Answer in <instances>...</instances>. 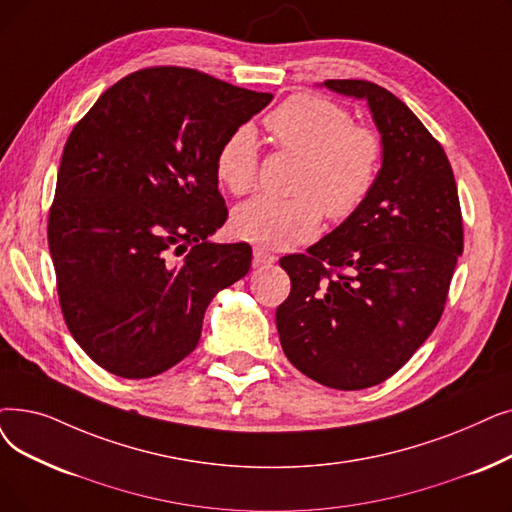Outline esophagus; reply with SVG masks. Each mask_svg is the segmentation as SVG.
Wrapping results in <instances>:
<instances>
[{"mask_svg": "<svg viewBox=\"0 0 512 512\" xmlns=\"http://www.w3.org/2000/svg\"><path fill=\"white\" fill-rule=\"evenodd\" d=\"M253 261H255V265L274 263V261H276V255L270 253V251H265L263 247H255V249H253Z\"/></svg>", "mask_w": 512, "mask_h": 512, "instance_id": "34e87169", "label": "esophagus"}]
</instances>
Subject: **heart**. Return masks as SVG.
I'll use <instances>...</instances> for the list:
<instances>
[{
	"label": "heart",
	"mask_w": 512,
	"mask_h": 512,
	"mask_svg": "<svg viewBox=\"0 0 512 512\" xmlns=\"http://www.w3.org/2000/svg\"><path fill=\"white\" fill-rule=\"evenodd\" d=\"M280 148L303 157L293 198L257 196L234 211L238 238L265 249H291L314 236L322 211L335 221L358 213L368 201L383 163L379 133L353 125L349 110L320 96H293L265 119ZM259 144L249 125H240L215 154V175L234 194L257 184Z\"/></svg>",
	"instance_id": "b5f03b06"
}]
</instances>
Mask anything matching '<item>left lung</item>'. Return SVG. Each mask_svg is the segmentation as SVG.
<instances>
[{"mask_svg":"<svg viewBox=\"0 0 512 512\" xmlns=\"http://www.w3.org/2000/svg\"><path fill=\"white\" fill-rule=\"evenodd\" d=\"M322 85L368 102L383 163L358 213L307 255L280 259L291 295L276 326L297 370L355 391L387 381L437 326L462 255V215L446 152L402 100L360 79Z\"/></svg>","mask_w":512,"mask_h":512,"instance_id":"8db88e82","label":"left lung"}]
</instances>
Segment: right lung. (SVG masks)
Returning <instances> with one entry per match:
<instances>
[{"label": "right lung", "mask_w": 512, "mask_h": 512, "mask_svg": "<svg viewBox=\"0 0 512 512\" xmlns=\"http://www.w3.org/2000/svg\"><path fill=\"white\" fill-rule=\"evenodd\" d=\"M272 98L154 66L108 87L71 131L48 242L64 322L110 374L182 362L211 299L249 272L247 242H209L228 219L215 154Z\"/></svg>", "instance_id": "obj_1"}]
</instances>
